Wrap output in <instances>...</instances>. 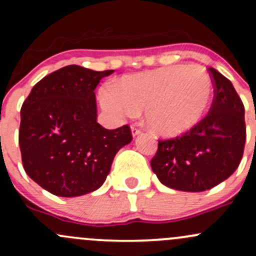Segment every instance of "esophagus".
Here are the masks:
<instances>
[{"label": "esophagus", "instance_id": "esophagus-1", "mask_svg": "<svg viewBox=\"0 0 256 256\" xmlns=\"http://www.w3.org/2000/svg\"><path fill=\"white\" fill-rule=\"evenodd\" d=\"M131 131H132V136H134V138H135V136L141 135V134H142V130H141V128H138L136 125L131 126Z\"/></svg>", "mask_w": 256, "mask_h": 256}]
</instances>
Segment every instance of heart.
Masks as SVG:
<instances>
[{"label":"heart","instance_id":"heart-1","mask_svg":"<svg viewBox=\"0 0 256 256\" xmlns=\"http://www.w3.org/2000/svg\"><path fill=\"white\" fill-rule=\"evenodd\" d=\"M213 80L200 66H171L122 78L102 92V104L116 118L144 109L160 135L174 136L197 125L207 112Z\"/></svg>","mask_w":256,"mask_h":256}]
</instances>
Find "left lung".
<instances>
[{
	"label": "left lung",
	"mask_w": 256,
	"mask_h": 256,
	"mask_svg": "<svg viewBox=\"0 0 256 256\" xmlns=\"http://www.w3.org/2000/svg\"><path fill=\"white\" fill-rule=\"evenodd\" d=\"M214 86L212 106L190 130L158 140L151 160L162 184L183 192H203L230 177L238 168L246 140L244 105L229 79L208 68Z\"/></svg>",
	"instance_id": "8db88e82"
}]
</instances>
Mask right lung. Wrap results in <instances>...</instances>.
Segmentation results:
<instances>
[{"label":"right lung","instance_id":"obj_1","mask_svg":"<svg viewBox=\"0 0 256 256\" xmlns=\"http://www.w3.org/2000/svg\"><path fill=\"white\" fill-rule=\"evenodd\" d=\"M112 73L66 66L40 80L23 102L18 135L23 168L52 194L96 190L118 150L132 140L128 125L108 130L96 121L94 90Z\"/></svg>","mask_w":256,"mask_h":256}]
</instances>
